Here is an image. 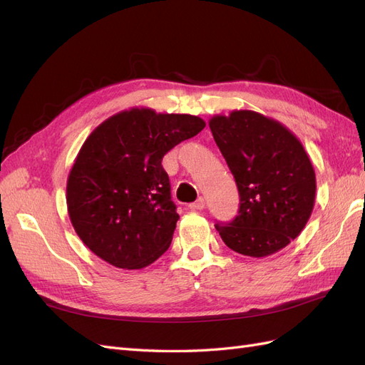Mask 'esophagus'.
Wrapping results in <instances>:
<instances>
[{
	"instance_id": "34e87169",
	"label": "esophagus",
	"mask_w": 365,
	"mask_h": 365,
	"mask_svg": "<svg viewBox=\"0 0 365 365\" xmlns=\"http://www.w3.org/2000/svg\"><path fill=\"white\" fill-rule=\"evenodd\" d=\"M189 208H190V210H204V208H205V201H204V197H197L196 202L189 204Z\"/></svg>"
}]
</instances>
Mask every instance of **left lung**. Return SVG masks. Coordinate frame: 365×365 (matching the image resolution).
<instances>
[{
  "label": "left lung",
  "instance_id": "1",
  "mask_svg": "<svg viewBox=\"0 0 365 365\" xmlns=\"http://www.w3.org/2000/svg\"><path fill=\"white\" fill-rule=\"evenodd\" d=\"M213 138L235 176L239 212L216 224L233 251L267 257L302 233L315 204V172L292 132L254 111H233L208 121Z\"/></svg>",
  "mask_w": 365,
  "mask_h": 365
}]
</instances>
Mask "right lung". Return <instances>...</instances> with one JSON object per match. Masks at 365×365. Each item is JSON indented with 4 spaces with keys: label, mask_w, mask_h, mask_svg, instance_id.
Masks as SVG:
<instances>
[{
    "label": "right lung",
    "mask_w": 365,
    "mask_h": 365,
    "mask_svg": "<svg viewBox=\"0 0 365 365\" xmlns=\"http://www.w3.org/2000/svg\"><path fill=\"white\" fill-rule=\"evenodd\" d=\"M204 128L196 115L132 108L91 132L68 175L67 205L77 236L96 256L140 269L168 251L180 215L161 161Z\"/></svg>",
    "instance_id": "obj_1"
}]
</instances>
